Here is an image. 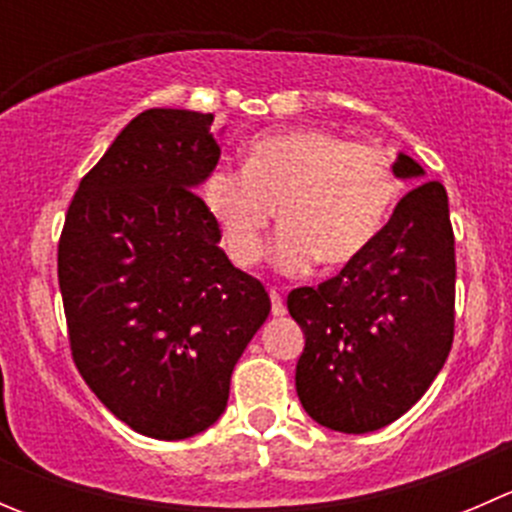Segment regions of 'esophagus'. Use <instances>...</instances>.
I'll return each mask as SVG.
<instances>
[{
  "label": "esophagus",
  "mask_w": 512,
  "mask_h": 512,
  "mask_svg": "<svg viewBox=\"0 0 512 512\" xmlns=\"http://www.w3.org/2000/svg\"><path fill=\"white\" fill-rule=\"evenodd\" d=\"M270 299H272V314H275V317H282V314L287 312V307H285V302H282V294L277 292L275 287L270 289Z\"/></svg>",
  "instance_id": "obj_1"
}]
</instances>
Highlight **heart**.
Wrapping results in <instances>:
<instances>
[{
    "label": "heart",
    "mask_w": 512,
    "mask_h": 512,
    "mask_svg": "<svg viewBox=\"0 0 512 512\" xmlns=\"http://www.w3.org/2000/svg\"><path fill=\"white\" fill-rule=\"evenodd\" d=\"M396 193V160L384 146L322 128L255 138L242 168L218 163L203 180L205 208L240 267L260 262L280 208L285 227L272 262L285 275H302L317 260L327 267L354 262L389 220Z\"/></svg>",
    "instance_id": "1"
}]
</instances>
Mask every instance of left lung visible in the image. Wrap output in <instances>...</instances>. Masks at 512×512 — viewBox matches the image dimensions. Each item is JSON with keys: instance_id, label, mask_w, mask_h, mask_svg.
<instances>
[{"instance_id": "1", "label": "left lung", "mask_w": 512, "mask_h": 512, "mask_svg": "<svg viewBox=\"0 0 512 512\" xmlns=\"http://www.w3.org/2000/svg\"><path fill=\"white\" fill-rule=\"evenodd\" d=\"M399 178L423 168L401 153ZM304 332L297 396L322 426L369 433L404 416L446 364L456 329V237L448 195L426 180L404 195L376 240L332 280L297 287Z\"/></svg>"}]
</instances>
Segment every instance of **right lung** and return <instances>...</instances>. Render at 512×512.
<instances>
[{"instance_id":"obj_1","label":"right lung","mask_w":512,"mask_h":512,"mask_svg":"<svg viewBox=\"0 0 512 512\" xmlns=\"http://www.w3.org/2000/svg\"><path fill=\"white\" fill-rule=\"evenodd\" d=\"M213 113L151 108L81 178L59 237L74 364L126 426L180 441L218 421L270 294L218 247L195 185L218 165Z\"/></svg>"}]
</instances>
